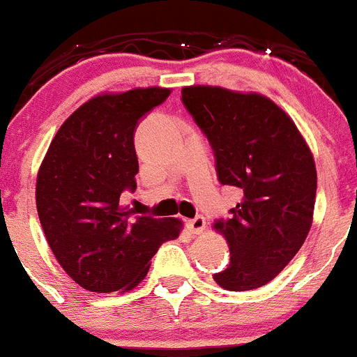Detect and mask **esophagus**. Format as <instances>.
<instances>
[{
  "label": "esophagus",
  "instance_id": "esophagus-1",
  "mask_svg": "<svg viewBox=\"0 0 357 357\" xmlns=\"http://www.w3.org/2000/svg\"><path fill=\"white\" fill-rule=\"evenodd\" d=\"M188 228H189V231H191V234H196V235L204 234V230H205V218H204V215H196V218L189 219Z\"/></svg>",
  "mask_w": 357,
  "mask_h": 357
}]
</instances>
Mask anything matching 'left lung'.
Listing matches in <instances>:
<instances>
[{"mask_svg":"<svg viewBox=\"0 0 357 357\" xmlns=\"http://www.w3.org/2000/svg\"><path fill=\"white\" fill-rule=\"evenodd\" d=\"M182 104L214 150L218 181L243 195L228 218L214 221L230 246L214 281L231 292L258 289L285 269L312 227V152L289 114L258 93L185 86Z\"/></svg>","mask_w":357,"mask_h":357,"instance_id":"8db88e82","label":"left lung"}]
</instances>
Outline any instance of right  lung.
Returning a JSON list of instances; mask_svg holds the SVG:
<instances>
[{
	"instance_id": "add662e5",
	"label": "right lung",
	"mask_w": 357,
	"mask_h": 357,
	"mask_svg": "<svg viewBox=\"0 0 357 357\" xmlns=\"http://www.w3.org/2000/svg\"><path fill=\"white\" fill-rule=\"evenodd\" d=\"M168 96V88H136L93 97L65 120L38 169L37 211L49 248L90 292L134 289L159 246L178 237V219L120 207L122 192L136 189L138 122Z\"/></svg>"
}]
</instances>
